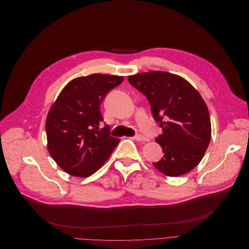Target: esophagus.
I'll return each mask as SVG.
<instances>
[{
	"mask_svg": "<svg viewBox=\"0 0 249 249\" xmlns=\"http://www.w3.org/2000/svg\"><path fill=\"white\" fill-rule=\"evenodd\" d=\"M133 139H135V140H137V141H148V139H147L145 136L141 135V134L135 135V136L133 137Z\"/></svg>",
	"mask_w": 249,
	"mask_h": 249,
	"instance_id": "34e87169",
	"label": "esophagus"
}]
</instances>
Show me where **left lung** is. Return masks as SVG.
<instances>
[{
    "label": "left lung",
    "mask_w": 249,
    "mask_h": 249,
    "mask_svg": "<svg viewBox=\"0 0 249 249\" xmlns=\"http://www.w3.org/2000/svg\"><path fill=\"white\" fill-rule=\"evenodd\" d=\"M144 94L153 118L162 127L155 141L165 153L154 167L168 177L190 172L202 160L211 139V121L203 98L183 77L166 71L129 75Z\"/></svg>",
    "instance_id": "8db88e82"
}]
</instances>
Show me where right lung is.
Here are the masks:
<instances>
[{
	"label": "right lung",
	"mask_w": 249,
	"mask_h": 249,
	"mask_svg": "<svg viewBox=\"0 0 249 249\" xmlns=\"http://www.w3.org/2000/svg\"><path fill=\"white\" fill-rule=\"evenodd\" d=\"M123 76L93 73L70 81L49 110L46 119L48 151L68 174L86 178L97 172L120 139L100 128V105Z\"/></svg>",
	"instance_id": "right-lung-1"
}]
</instances>
